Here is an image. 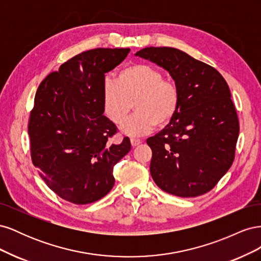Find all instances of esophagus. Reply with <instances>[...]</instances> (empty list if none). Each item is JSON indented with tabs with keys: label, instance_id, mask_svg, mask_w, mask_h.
<instances>
[{
	"label": "esophagus",
	"instance_id": "34e87169",
	"mask_svg": "<svg viewBox=\"0 0 261 261\" xmlns=\"http://www.w3.org/2000/svg\"><path fill=\"white\" fill-rule=\"evenodd\" d=\"M130 144H132L133 147H137V146H139L141 144V141L139 139H136V138H132L130 139Z\"/></svg>",
	"mask_w": 261,
	"mask_h": 261
}]
</instances>
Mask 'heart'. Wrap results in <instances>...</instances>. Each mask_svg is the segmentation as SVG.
<instances>
[{"label":"heart","mask_w":261,"mask_h":261,"mask_svg":"<svg viewBox=\"0 0 261 261\" xmlns=\"http://www.w3.org/2000/svg\"><path fill=\"white\" fill-rule=\"evenodd\" d=\"M179 92L174 83L164 81L156 68L135 64L123 68L115 82L102 87V108L106 116L121 125L135 107V114L122 126L128 136L139 137L151 133L155 125H167L175 115Z\"/></svg>","instance_id":"1"}]
</instances>
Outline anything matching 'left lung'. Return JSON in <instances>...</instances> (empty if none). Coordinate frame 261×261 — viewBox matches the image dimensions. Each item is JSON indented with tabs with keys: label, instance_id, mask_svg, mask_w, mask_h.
Masks as SVG:
<instances>
[{
	"label": "left lung",
	"instance_id": "8db88e82",
	"mask_svg": "<svg viewBox=\"0 0 261 261\" xmlns=\"http://www.w3.org/2000/svg\"><path fill=\"white\" fill-rule=\"evenodd\" d=\"M135 55L169 72L179 92L175 115L147 139L154 183L178 197L208 193L231 168L240 133L225 80L216 68L178 49L150 46Z\"/></svg>",
	"mask_w": 261,
	"mask_h": 261
}]
</instances>
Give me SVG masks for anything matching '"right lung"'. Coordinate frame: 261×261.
I'll list each match as a JSON object with an SVG mask.
<instances>
[{
  "label": "right lung",
  "mask_w": 261,
  "mask_h": 261,
  "mask_svg": "<svg viewBox=\"0 0 261 261\" xmlns=\"http://www.w3.org/2000/svg\"><path fill=\"white\" fill-rule=\"evenodd\" d=\"M129 51H85L46 76L36 92L28 125L31 159L49 188L69 202L105 197L115 183L113 167L130 150L128 137L110 143L116 126L102 108L105 75Z\"/></svg>",
  "instance_id": "obj_1"
}]
</instances>
